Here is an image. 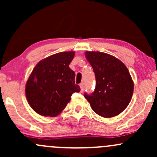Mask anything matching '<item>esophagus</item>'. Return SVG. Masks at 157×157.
Masks as SVG:
<instances>
[{"instance_id": "34e87169", "label": "esophagus", "mask_w": 157, "mask_h": 157, "mask_svg": "<svg viewBox=\"0 0 157 157\" xmlns=\"http://www.w3.org/2000/svg\"><path fill=\"white\" fill-rule=\"evenodd\" d=\"M80 88H81V91L83 92L84 90H85V85H84V83L80 84Z\"/></svg>"}]
</instances>
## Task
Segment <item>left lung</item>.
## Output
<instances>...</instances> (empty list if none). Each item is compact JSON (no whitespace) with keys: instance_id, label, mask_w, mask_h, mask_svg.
<instances>
[{"instance_id":"8db88e82","label":"left lung","mask_w":157,"mask_h":157,"mask_svg":"<svg viewBox=\"0 0 157 157\" xmlns=\"http://www.w3.org/2000/svg\"><path fill=\"white\" fill-rule=\"evenodd\" d=\"M85 57L95 73L96 87L85 97L101 117L117 115L132 97L134 84L129 70L121 60L104 52H86Z\"/></svg>"}]
</instances>
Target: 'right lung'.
Wrapping results in <instances>:
<instances>
[{
    "mask_svg": "<svg viewBox=\"0 0 157 157\" xmlns=\"http://www.w3.org/2000/svg\"><path fill=\"white\" fill-rule=\"evenodd\" d=\"M75 52H59L40 60L33 68L25 86L31 107L42 116L58 115L80 87L75 83V72L69 65Z\"/></svg>",
    "mask_w": 157,
    "mask_h": 157,
    "instance_id": "add662e5",
    "label": "right lung"
}]
</instances>
